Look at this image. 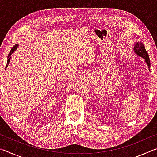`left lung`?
<instances>
[{"label":"left lung","instance_id":"8db88e82","mask_svg":"<svg viewBox=\"0 0 157 157\" xmlns=\"http://www.w3.org/2000/svg\"><path fill=\"white\" fill-rule=\"evenodd\" d=\"M134 51L135 54L139 55V57L143 58L145 59V62L146 64L148 66L149 71H150V58H149V55L147 54V51L145 48V46L141 42V41H138L136 44L134 45Z\"/></svg>","mask_w":157,"mask_h":157}]
</instances>
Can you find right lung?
<instances>
[{"label": "right lung", "instance_id": "right-lung-1", "mask_svg": "<svg viewBox=\"0 0 157 157\" xmlns=\"http://www.w3.org/2000/svg\"><path fill=\"white\" fill-rule=\"evenodd\" d=\"M18 46H19V45H18V44H15V46L12 48L11 49V50H10V53H9L8 56H7V62L6 66H5V69L7 68V66H8V65H9L10 62V59H11V55H12V53L15 51V50H17V48H18Z\"/></svg>", "mask_w": 157, "mask_h": 157}]
</instances>
